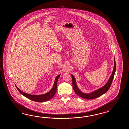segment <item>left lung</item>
I'll return each mask as SVG.
<instances>
[{
    "mask_svg": "<svg viewBox=\"0 0 129 129\" xmlns=\"http://www.w3.org/2000/svg\"><path fill=\"white\" fill-rule=\"evenodd\" d=\"M116 62H115V59L114 57L113 70L112 72V74L111 75L107 82L103 87H101L94 91H93L92 92L89 93H83L79 89L76 84V81L75 77L72 74H71L72 77V86H73V90H74L75 93H76L78 95L84 99H93L97 98L100 96H102V95L106 93L109 89L110 87H111V84L114 78V74L116 72Z\"/></svg>",
    "mask_w": 129,
    "mask_h": 129,
    "instance_id": "obj_1",
    "label": "left lung"
}]
</instances>
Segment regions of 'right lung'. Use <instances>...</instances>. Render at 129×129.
I'll return each mask as SVG.
<instances>
[{
	"label": "right lung",
	"mask_w": 129,
	"mask_h": 129,
	"mask_svg": "<svg viewBox=\"0 0 129 129\" xmlns=\"http://www.w3.org/2000/svg\"><path fill=\"white\" fill-rule=\"evenodd\" d=\"M60 75L61 74L57 75L55 78L53 86L51 90H50L48 92L44 94H42V95H31V94H29L28 93H24V92H23L22 91H21V90H20L18 87L16 85H15V86L20 94L24 96H25L26 98H27V99H30V100L34 101H35V102H45V101H48L49 100L52 99L53 98V96L55 95V93L57 91V81H58V78L60 77Z\"/></svg>",
	"instance_id": "1"
}]
</instances>
